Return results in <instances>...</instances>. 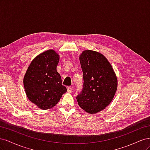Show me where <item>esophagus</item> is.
<instances>
[{
    "label": "esophagus",
    "mask_w": 150,
    "mask_h": 150,
    "mask_svg": "<svg viewBox=\"0 0 150 150\" xmlns=\"http://www.w3.org/2000/svg\"><path fill=\"white\" fill-rule=\"evenodd\" d=\"M72 92V88L71 87H68L67 88V93H71Z\"/></svg>",
    "instance_id": "esophagus-1"
}]
</instances>
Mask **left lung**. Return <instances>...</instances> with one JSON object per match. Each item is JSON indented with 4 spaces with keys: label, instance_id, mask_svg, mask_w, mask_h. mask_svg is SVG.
I'll use <instances>...</instances> for the list:
<instances>
[{
    "label": "left lung",
    "instance_id": "left-lung-1",
    "mask_svg": "<svg viewBox=\"0 0 150 150\" xmlns=\"http://www.w3.org/2000/svg\"><path fill=\"white\" fill-rule=\"evenodd\" d=\"M79 61L84 84L77 101L86 112L95 114L104 110L112 100L117 88V77L110 62L100 52L85 50Z\"/></svg>",
    "mask_w": 150,
    "mask_h": 150
}]
</instances>
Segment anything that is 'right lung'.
I'll use <instances>...</instances> for the list:
<instances>
[{
    "instance_id": "right-lung-1",
    "label": "right lung",
    "mask_w": 150,
    "mask_h": 150,
    "mask_svg": "<svg viewBox=\"0 0 150 150\" xmlns=\"http://www.w3.org/2000/svg\"><path fill=\"white\" fill-rule=\"evenodd\" d=\"M59 61V54L52 49L47 50L32 61L24 75L27 97L41 110L55 106L67 91L56 69Z\"/></svg>"
}]
</instances>
